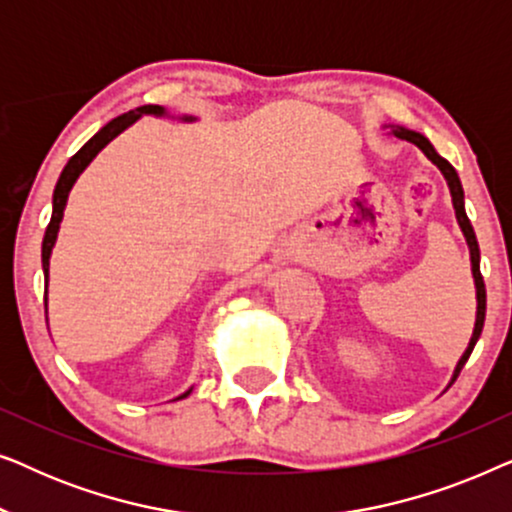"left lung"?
Here are the masks:
<instances>
[{
    "instance_id": "1",
    "label": "left lung",
    "mask_w": 512,
    "mask_h": 512,
    "mask_svg": "<svg viewBox=\"0 0 512 512\" xmlns=\"http://www.w3.org/2000/svg\"><path fill=\"white\" fill-rule=\"evenodd\" d=\"M394 132V137L398 139H405V142H412L419 149L424 151V156L431 160L433 165L438 167L440 172H443V177L447 179V186H450V193H452V205H454V214H457V221L461 230H464V237L468 242V249H471V265H473V279H475V293H478V314H475V328H473V335H471V342H468V349L461 356L457 368H454V375H452V382L457 380L461 368H464V363L468 361V356H471L475 342H478L480 333H482V326H485V310H487V291H485V282H482V275H480V247H478V240H475V233H473V226L471 221H468L466 216V209H464V188H461V181H459V174L454 167L447 163L443 156H438L436 149H433V144L426 139L424 135H419L415 130H408V128H401V125H394L391 128ZM450 382V384H452Z\"/></svg>"
}]
</instances>
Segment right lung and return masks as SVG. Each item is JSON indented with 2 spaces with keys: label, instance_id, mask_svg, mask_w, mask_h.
I'll use <instances>...</instances> for the list:
<instances>
[{
  "label": "right lung",
  "instance_id": "1",
  "mask_svg": "<svg viewBox=\"0 0 512 512\" xmlns=\"http://www.w3.org/2000/svg\"><path fill=\"white\" fill-rule=\"evenodd\" d=\"M142 114H153V116H165V109L158 107V104H144V107H137L135 111H128V114H121L116 116L114 121H109L104 128L97 132L95 137H90L86 144L81 146L79 151L74 153L72 158H69V163L65 165V170H62L58 184H55V191H53V214H51V223H48L46 228V235H44V244H41V265H44V284L48 289V258H51V251H53V244H55V237H58V230H60V221H62V214H65V205H67V198H69V191H72L74 181L79 179V174L86 170L90 160H93L97 153H100L104 146H107L111 139H114L118 132H123L128 125H132L137 121ZM184 121H193V118H184ZM44 303H46V291H44ZM191 394V389L186 391V394H181L179 398H186Z\"/></svg>",
  "mask_w": 512,
  "mask_h": 512
}]
</instances>
